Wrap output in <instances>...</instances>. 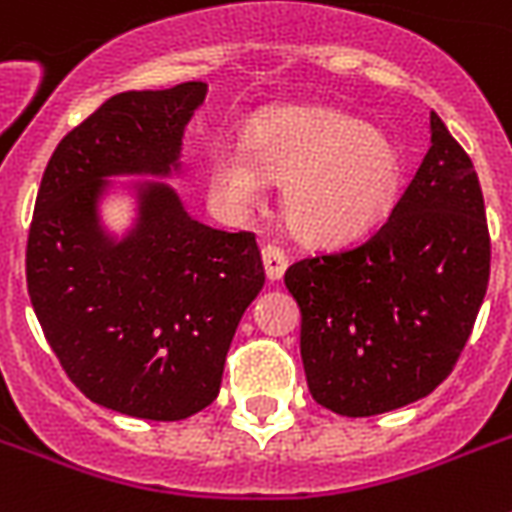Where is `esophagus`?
<instances>
[{
  "instance_id": "obj_1",
  "label": "esophagus",
  "mask_w": 512,
  "mask_h": 512,
  "mask_svg": "<svg viewBox=\"0 0 512 512\" xmlns=\"http://www.w3.org/2000/svg\"><path fill=\"white\" fill-rule=\"evenodd\" d=\"M263 265H265V276L271 281H279L281 276H284V271H287V255L281 252L279 247H263Z\"/></svg>"
}]
</instances>
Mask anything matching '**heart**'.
<instances>
[{"label": "heart", "instance_id": "1", "mask_svg": "<svg viewBox=\"0 0 512 512\" xmlns=\"http://www.w3.org/2000/svg\"><path fill=\"white\" fill-rule=\"evenodd\" d=\"M284 183V215L300 239L337 244L369 231L396 201L401 156L382 132L327 108H279L244 143H220L207 162L212 207L241 220Z\"/></svg>", "mask_w": 512, "mask_h": 512}]
</instances>
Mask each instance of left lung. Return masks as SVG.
<instances>
[{
	"label": "left lung",
	"mask_w": 512,
	"mask_h": 512,
	"mask_svg": "<svg viewBox=\"0 0 512 512\" xmlns=\"http://www.w3.org/2000/svg\"><path fill=\"white\" fill-rule=\"evenodd\" d=\"M484 193L470 156L430 114V148L390 217L353 247L289 265L300 356L316 404L372 417L449 377L489 287Z\"/></svg>",
	"instance_id": "obj_1"
}]
</instances>
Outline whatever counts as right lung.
Instances as JSON below:
<instances>
[{
  "label": "right lung",
  "mask_w": 512,
  "mask_h": 512,
  "mask_svg": "<svg viewBox=\"0 0 512 512\" xmlns=\"http://www.w3.org/2000/svg\"><path fill=\"white\" fill-rule=\"evenodd\" d=\"M207 84L108 98L60 140L28 231V297L76 388L140 420H185L220 393L231 340L265 284L252 233L193 220L172 185H132L122 236L100 204L114 177H172Z\"/></svg>",
  "instance_id": "add662e5"
}]
</instances>
